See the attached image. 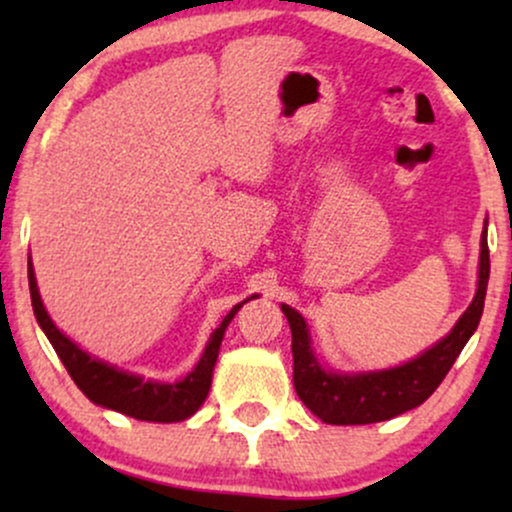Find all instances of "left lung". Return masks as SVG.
<instances>
[{"instance_id":"obj_1","label":"left lung","mask_w":512,"mask_h":512,"mask_svg":"<svg viewBox=\"0 0 512 512\" xmlns=\"http://www.w3.org/2000/svg\"><path fill=\"white\" fill-rule=\"evenodd\" d=\"M489 243L486 226L481 236L479 255V284L474 301L464 310L448 337L440 339L424 354L404 366L387 370H368V373H334L320 366L310 346V332L303 315L281 305L291 325L293 351V387L301 402L317 419L334 426H363L375 421L395 419L404 411L419 407L436 392L448 370L460 356L464 344L477 330L484 313L486 286H489Z\"/></svg>"}]
</instances>
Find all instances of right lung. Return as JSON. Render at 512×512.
<instances>
[{
	"label": "right lung",
	"mask_w": 512,
	"mask_h": 512,
	"mask_svg": "<svg viewBox=\"0 0 512 512\" xmlns=\"http://www.w3.org/2000/svg\"><path fill=\"white\" fill-rule=\"evenodd\" d=\"M28 286H31V303L38 325L43 327L45 337L50 339L52 349L57 351L60 361L72 375L84 395L93 404H101L105 409L120 411V414L132 416L139 421H156V424H173V421L190 419L195 411L202 407L204 399L209 395L211 373H214L216 358H219L221 339L226 332L228 322L233 315L243 308V303L233 305V310L223 317V322L211 334L207 349L192 373H187L180 383H154V380H144L134 373H125L115 366L91 358L86 351H81L67 334H62L50 320L48 310L40 301L38 284H35V274L31 262H28Z\"/></svg>",
	"instance_id": "right-lung-1"
}]
</instances>
